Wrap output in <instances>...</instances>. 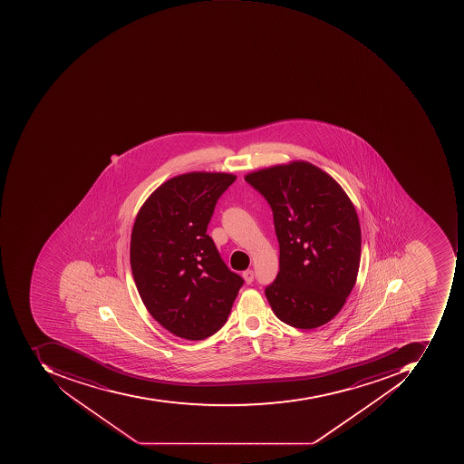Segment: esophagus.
Listing matches in <instances>:
<instances>
[{
  "label": "esophagus",
  "mask_w": 464,
  "mask_h": 464,
  "mask_svg": "<svg viewBox=\"0 0 464 464\" xmlns=\"http://www.w3.org/2000/svg\"><path fill=\"white\" fill-rule=\"evenodd\" d=\"M243 277L246 285H251V283L254 282V270H246V272H243Z\"/></svg>",
  "instance_id": "esophagus-1"
}]
</instances>
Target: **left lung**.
Segmentation results:
<instances>
[{"label":"left lung","mask_w":464,"mask_h":464,"mask_svg":"<svg viewBox=\"0 0 464 464\" xmlns=\"http://www.w3.org/2000/svg\"><path fill=\"white\" fill-rule=\"evenodd\" d=\"M269 203L280 270L265 288L273 313L298 329L332 321L357 280L361 228L350 198L329 174L306 161L246 176Z\"/></svg>","instance_id":"8db88e82"}]
</instances>
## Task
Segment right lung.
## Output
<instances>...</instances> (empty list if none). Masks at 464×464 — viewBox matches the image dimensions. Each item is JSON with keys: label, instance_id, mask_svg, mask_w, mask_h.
Here are the masks:
<instances>
[{"label": "right lung", "instance_id": "1", "mask_svg": "<svg viewBox=\"0 0 464 464\" xmlns=\"http://www.w3.org/2000/svg\"><path fill=\"white\" fill-rule=\"evenodd\" d=\"M236 179L174 177L148 198L133 223L130 257L138 293L149 314L182 339L215 334L244 285L207 234L218 198Z\"/></svg>", "mask_w": 464, "mask_h": 464}]
</instances>
